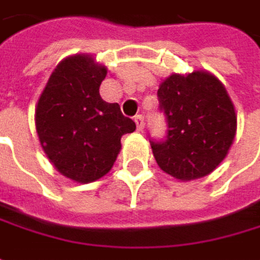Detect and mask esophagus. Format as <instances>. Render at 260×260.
<instances>
[{
  "instance_id": "obj_1",
  "label": "esophagus",
  "mask_w": 260,
  "mask_h": 260,
  "mask_svg": "<svg viewBox=\"0 0 260 260\" xmlns=\"http://www.w3.org/2000/svg\"><path fill=\"white\" fill-rule=\"evenodd\" d=\"M135 123H137V129L138 131H143L144 129V117L141 116V114H138V116H135Z\"/></svg>"
}]
</instances>
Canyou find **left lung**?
Returning <instances> with one entry per match:
<instances>
[{
    "mask_svg": "<svg viewBox=\"0 0 260 260\" xmlns=\"http://www.w3.org/2000/svg\"><path fill=\"white\" fill-rule=\"evenodd\" d=\"M159 107L168 122L165 141H152L159 168L189 181L213 173L229 152L237 114L223 83L208 71L171 74L159 84Z\"/></svg>",
    "mask_w": 260,
    "mask_h": 260,
    "instance_id": "left-lung-1",
    "label": "left lung"
}]
</instances>
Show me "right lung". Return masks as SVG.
Returning <instances> with one entry per match:
<instances>
[{
	"instance_id": "obj_1",
	"label": "right lung",
	"mask_w": 260,
	"mask_h": 260,
	"mask_svg": "<svg viewBox=\"0 0 260 260\" xmlns=\"http://www.w3.org/2000/svg\"><path fill=\"white\" fill-rule=\"evenodd\" d=\"M107 67L92 55L62 59L36 107V129L49 160L63 177L90 183L104 177L122 149L120 138L135 131L117 103L100 95Z\"/></svg>"
}]
</instances>
